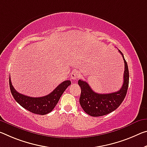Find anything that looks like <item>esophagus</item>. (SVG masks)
<instances>
[{
  "mask_svg": "<svg viewBox=\"0 0 147 147\" xmlns=\"http://www.w3.org/2000/svg\"><path fill=\"white\" fill-rule=\"evenodd\" d=\"M80 77V73H79V72L77 71H74L73 73H71V78L73 80L75 81L77 80V79L79 78Z\"/></svg>",
  "mask_w": 147,
  "mask_h": 147,
  "instance_id": "34e87169",
  "label": "esophagus"
}]
</instances>
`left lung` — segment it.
Segmentation results:
<instances>
[{
  "mask_svg": "<svg viewBox=\"0 0 147 147\" xmlns=\"http://www.w3.org/2000/svg\"><path fill=\"white\" fill-rule=\"evenodd\" d=\"M124 61V83L118 92L101 94L94 92L88 84L79 80L78 84L81 88L80 104L88 115L94 117L104 116L116 110L124 101L129 84V70L123 53L118 50Z\"/></svg>",
  "mask_w": 147,
  "mask_h": 147,
  "instance_id": "1",
  "label": "left lung"
}]
</instances>
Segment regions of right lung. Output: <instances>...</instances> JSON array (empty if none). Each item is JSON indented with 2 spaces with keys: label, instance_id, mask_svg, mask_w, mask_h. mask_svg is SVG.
Wrapping results in <instances>:
<instances>
[{
  "label": "right lung",
  "instance_id": "right-lung-1",
  "mask_svg": "<svg viewBox=\"0 0 147 147\" xmlns=\"http://www.w3.org/2000/svg\"><path fill=\"white\" fill-rule=\"evenodd\" d=\"M9 84L11 94L17 103L32 113L44 115L50 113L54 109L65 90L71 85V82L70 80H65L60 84L50 94L40 97H29L18 93L11 84L10 77L9 78Z\"/></svg>",
  "mask_w": 147,
  "mask_h": 147
}]
</instances>
